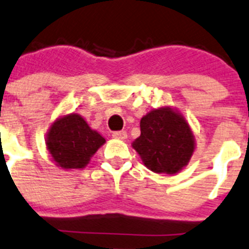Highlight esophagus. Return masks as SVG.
Returning <instances> with one entry per match:
<instances>
[{
    "mask_svg": "<svg viewBox=\"0 0 249 249\" xmlns=\"http://www.w3.org/2000/svg\"><path fill=\"white\" fill-rule=\"evenodd\" d=\"M112 137L116 140H126L127 139V132L126 131H117V132L112 133Z\"/></svg>",
    "mask_w": 249,
    "mask_h": 249,
    "instance_id": "esophagus-1",
    "label": "esophagus"
}]
</instances>
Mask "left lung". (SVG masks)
Segmentation results:
<instances>
[{
    "mask_svg": "<svg viewBox=\"0 0 249 249\" xmlns=\"http://www.w3.org/2000/svg\"><path fill=\"white\" fill-rule=\"evenodd\" d=\"M141 135L132 142L148 170L156 174L180 173L194 154V133L180 110L170 106L154 108L141 118Z\"/></svg>",
    "mask_w": 249,
    "mask_h": 249,
    "instance_id": "left-lung-1",
    "label": "left lung"
}]
</instances>
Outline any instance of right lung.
<instances>
[{
  "label": "right lung",
  "mask_w": 249,
  "mask_h": 249,
  "mask_svg": "<svg viewBox=\"0 0 249 249\" xmlns=\"http://www.w3.org/2000/svg\"><path fill=\"white\" fill-rule=\"evenodd\" d=\"M46 150L55 165L64 170L84 169L106 139L78 113L59 116L46 133Z\"/></svg>",
  "instance_id": "1"
}]
</instances>
